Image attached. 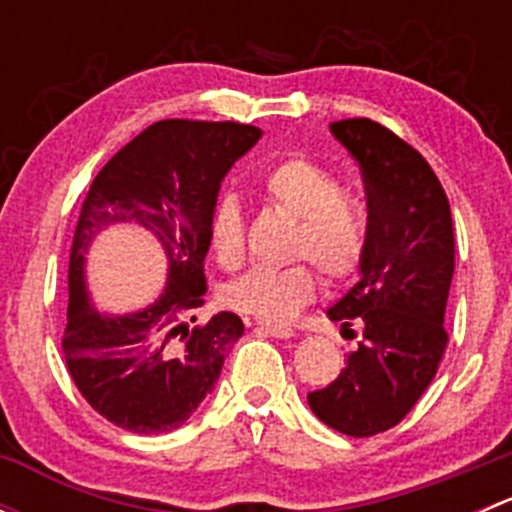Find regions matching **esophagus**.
Instances as JSON below:
<instances>
[{
    "instance_id": "1",
    "label": "esophagus",
    "mask_w": 512,
    "mask_h": 512,
    "mask_svg": "<svg viewBox=\"0 0 512 512\" xmlns=\"http://www.w3.org/2000/svg\"><path fill=\"white\" fill-rule=\"evenodd\" d=\"M262 334L267 337H275V339H292L294 337V329L287 327V324H272V322H260L257 324Z\"/></svg>"
}]
</instances>
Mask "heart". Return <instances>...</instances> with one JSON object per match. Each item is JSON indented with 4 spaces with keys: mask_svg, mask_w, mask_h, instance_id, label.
<instances>
[{
    "mask_svg": "<svg viewBox=\"0 0 512 512\" xmlns=\"http://www.w3.org/2000/svg\"><path fill=\"white\" fill-rule=\"evenodd\" d=\"M270 203L299 218L294 255L309 257L332 282L359 275L369 252V227L344 188L329 170L307 158H287L272 165L262 178ZM208 240L223 267L240 265L245 255V220L235 195L215 200ZM317 294V275L309 265L252 267L223 289V302L242 314L267 322H285Z\"/></svg>",
    "mask_w": 512,
    "mask_h": 512,
    "instance_id": "b5f03b06",
    "label": "heart"
}]
</instances>
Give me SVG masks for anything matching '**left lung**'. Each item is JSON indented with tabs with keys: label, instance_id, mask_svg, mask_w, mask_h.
Wrapping results in <instances>:
<instances>
[{
	"label": "left lung",
	"instance_id": "left-lung-1",
	"mask_svg": "<svg viewBox=\"0 0 512 512\" xmlns=\"http://www.w3.org/2000/svg\"><path fill=\"white\" fill-rule=\"evenodd\" d=\"M329 131L364 175L369 252L359 282L327 317L347 329L359 319L364 339L342 374L307 401L329 428L366 438L414 409L446 352L451 205L421 153L381 123L349 118L329 123Z\"/></svg>",
	"mask_w": 512,
	"mask_h": 512
}]
</instances>
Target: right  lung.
<instances>
[{"label":"right lung","instance_id":"1","mask_svg":"<svg viewBox=\"0 0 512 512\" xmlns=\"http://www.w3.org/2000/svg\"><path fill=\"white\" fill-rule=\"evenodd\" d=\"M262 138L242 123L170 118L148 126L96 175L81 205L69 257V314L61 339L81 396L106 421L133 433L183 426L215 389L225 356L242 337L237 314L203 327L208 223L227 170ZM136 224L164 247V292L136 313H98L85 282V255L103 229Z\"/></svg>","mask_w":512,"mask_h":512}]
</instances>
